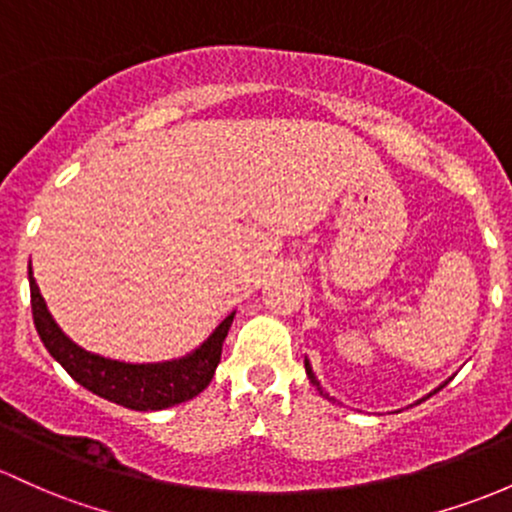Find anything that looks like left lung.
<instances>
[{
	"label": "left lung",
	"instance_id": "1",
	"mask_svg": "<svg viewBox=\"0 0 512 512\" xmlns=\"http://www.w3.org/2000/svg\"><path fill=\"white\" fill-rule=\"evenodd\" d=\"M305 371H307V376H310V381H312V383H315V386H317V388H320V383H317L315 373H312V368H310V364H307V361H305ZM320 393L324 395V398H329V395H327V393H324V390H322V388H320ZM329 400H332V398H329Z\"/></svg>",
	"mask_w": 512,
	"mask_h": 512
}]
</instances>
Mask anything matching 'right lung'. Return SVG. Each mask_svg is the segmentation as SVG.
<instances>
[{
    "mask_svg": "<svg viewBox=\"0 0 512 512\" xmlns=\"http://www.w3.org/2000/svg\"><path fill=\"white\" fill-rule=\"evenodd\" d=\"M31 285V312H34L36 332L46 349L51 351L53 359L58 361L82 388L92 390L104 400L124 405L131 410H163L170 405L185 403L195 398L202 390L210 386L214 368L222 359V344L227 339L229 327H232L234 312L227 317L212 337L197 351L180 361H168V364H122V361H109L102 356L90 354L80 349L78 344L70 342L56 320L48 312L46 300L38 290L34 273L29 271Z\"/></svg>",
    "mask_w": 512,
    "mask_h": 512,
    "instance_id": "right-lung-1",
    "label": "right lung"
}]
</instances>
